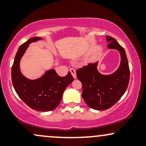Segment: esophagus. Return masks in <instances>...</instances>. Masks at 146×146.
I'll use <instances>...</instances> for the list:
<instances>
[{"mask_svg":"<svg viewBox=\"0 0 146 146\" xmlns=\"http://www.w3.org/2000/svg\"><path fill=\"white\" fill-rule=\"evenodd\" d=\"M70 71H71V75H73V78L74 79L76 78V71H75V70L74 69V68H70Z\"/></svg>","mask_w":146,"mask_h":146,"instance_id":"34e87169","label":"esophagus"}]
</instances>
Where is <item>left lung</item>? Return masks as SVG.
<instances>
[{
    "label": "left lung",
    "mask_w": 146,
    "mask_h": 146,
    "mask_svg": "<svg viewBox=\"0 0 146 146\" xmlns=\"http://www.w3.org/2000/svg\"><path fill=\"white\" fill-rule=\"evenodd\" d=\"M107 47L118 51L120 65L116 71L103 75L98 70V62L88 63L77 70V78L82 84V98L90 108L98 110L110 108L124 94L130 80V69L124 48L112 37L106 36Z\"/></svg>",
    "instance_id": "left-lung-1"
}]
</instances>
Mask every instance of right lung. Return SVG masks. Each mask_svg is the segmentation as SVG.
I'll list each match as a JSON object with an SVG mask.
<instances>
[{
  "label": "right lung",
  "mask_w": 146,
  "mask_h": 146,
  "mask_svg": "<svg viewBox=\"0 0 146 146\" xmlns=\"http://www.w3.org/2000/svg\"><path fill=\"white\" fill-rule=\"evenodd\" d=\"M41 40L40 37H33L20 46L11 68V80L16 93L27 105L33 110L47 112L58 107L64 91L74 79L70 71L66 76L60 77L54 69L46 71L36 80H30L22 74V57L31 42Z\"/></svg>",
  "instance_id": "obj_1"
}]
</instances>
